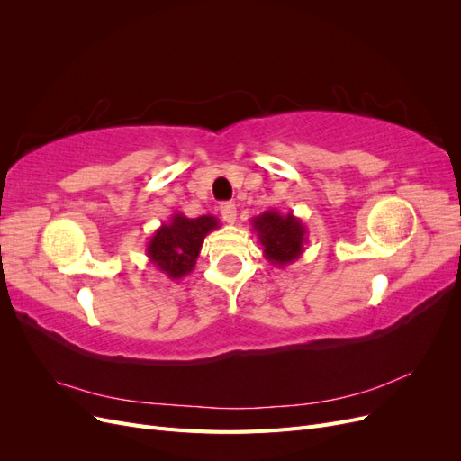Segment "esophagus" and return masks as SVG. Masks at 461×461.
I'll return each mask as SVG.
<instances>
[{
	"label": "esophagus",
	"mask_w": 461,
	"mask_h": 461,
	"mask_svg": "<svg viewBox=\"0 0 461 461\" xmlns=\"http://www.w3.org/2000/svg\"><path fill=\"white\" fill-rule=\"evenodd\" d=\"M219 212H221L222 219L230 222V225H234V222H236V205L232 202H222L219 205Z\"/></svg>",
	"instance_id": "1"
}]
</instances>
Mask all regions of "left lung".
<instances>
[{
    "mask_svg": "<svg viewBox=\"0 0 461 461\" xmlns=\"http://www.w3.org/2000/svg\"><path fill=\"white\" fill-rule=\"evenodd\" d=\"M249 222L261 244L265 259L275 267H286L305 252L308 229L292 212L281 213L276 209H267Z\"/></svg>",
    "mask_w": 461,
    "mask_h": 461,
    "instance_id": "obj_1",
    "label": "left lung"
}]
</instances>
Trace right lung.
<instances>
[{
	"mask_svg": "<svg viewBox=\"0 0 461 461\" xmlns=\"http://www.w3.org/2000/svg\"><path fill=\"white\" fill-rule=\"evenodd\" d=\"M215 229H219V219L213 215L190 219L176 212L169 222H163L149 236L146 256L159 273L171 281H178L196 267L203 239Z\"/></svg>",
	"mask_w": 461,
	"mask_h": 461,
	"instance_id": "right-lung-1",
	"label": "right lung"
}]
</instances>
